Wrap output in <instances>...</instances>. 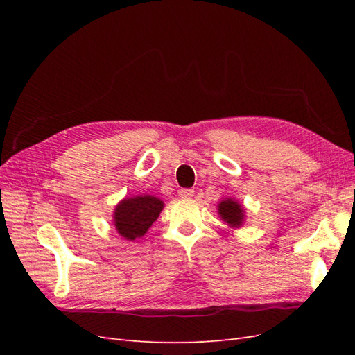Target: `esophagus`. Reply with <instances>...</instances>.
I'll list each match as a JSON object with an SVG mask.
<instances>
[{
    "instance_id": "obj_1",
    "label": "esophagus",
    "mask_w": 355,
    "mask_h": 355,
    "mask_svg": "<svg viewBox=\"0 0 355 355\" xmlns=\"http://www.w3.org/2000/svg\"><path fill=\"white\" fill-rule=\"evenodd\" d=\"M179 197L180 198H191L192 196H194V189H189V188H182L179 189Z\"/></svg>"
}]
</instances>
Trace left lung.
Here are the masks:
<instances>
[{"label": "left lung", "mask_w": 355, "mask_h": 355, "mask_svg": "<svg viewBox=\"0 0 355 355\" xmlns=\"http://www.w3.org/2000/svg\"><path fill=\"white\" fill-rule=\"evenodd\" d=\"M218 213L222 220L227 222L231 228H239L244 222V207L232 198L222 200L218 206Z\"/></svg>", "instance_id": "8db88e82"}]
</instances>
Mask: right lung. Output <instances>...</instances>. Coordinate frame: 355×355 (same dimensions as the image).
Here are the masks:
<instances>
[{"label":"right lung","mask_w":355,"mask_h":355,"mask_svg":"<svg viewBox=\"0 0 355 355\" xmlns=\"http://www.w3.org/2000/svg\"><path fill=\"white\" fill-rule=\"evenodd\" d=\"M164 202L154 196L124 198L115 207L114 225L116 232L128 241L141 239L158 219Z\"/></svg>","instance_id":"1"}]
</instances>
